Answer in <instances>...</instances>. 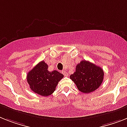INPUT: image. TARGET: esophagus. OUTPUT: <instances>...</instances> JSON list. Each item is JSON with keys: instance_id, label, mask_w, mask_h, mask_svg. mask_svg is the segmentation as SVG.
<instances>
[{"instance_id": "esophagus-1", "label": "esophagus", "mask_w": 127, "mask_h": 127, "mask_svg": "<svg viewBox=\"0 0 127 127\" xmlns=\"http://www.w3.org/2000/svg\"><path fill=\"white\" fill-rule=\"evenodd\" d=\"M62 73H63V74L64 76H67V75H68V73H67L66 72H65V71H63Z\"/></svg>"}]
</instances>
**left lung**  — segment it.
Masks as SVG:
<instances>
[{"mask_svg":"<svg viewBox=\"0 0 127 127\" xmlns=\"http://www.w3.org/2000/svg\"><path fill=\"white\" fill-rule=\"evenodd\" d=\"M104 71L99 66L87 61H81L77 64L75 72L70 78L76 85L78 90L88 94L100 87L104 77Z\"/></svg>","mask_w":127,"mask_h":127,"instance_id":"left-lung-1","label":"left lung"}]
</instances>
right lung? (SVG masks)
Here are the masks:
<instances>
[{"label":"right lung","instance_id":"right-lung-1","mask_svg":"<svg viewBox=\"0 0 127 127\" xmlns=\"http://www.w3.org/2000/svg\"><path fill=\"white\" fill-rule=\"evenodd\" d=\"M48 68L47 64L42 61L27 74V82L31 90L42 96L53 94L59 81L64 77L57 70L50 72Z\"/></svg>","mask_w":127,"mask_h":127}]
</instances>
